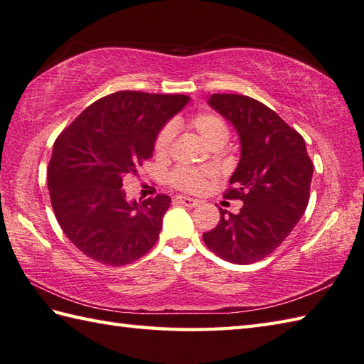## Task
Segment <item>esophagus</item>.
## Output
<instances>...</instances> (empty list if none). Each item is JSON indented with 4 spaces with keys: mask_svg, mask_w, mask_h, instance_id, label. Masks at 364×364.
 Listing matches in <instances>:
<instances>
[{
    "mask_svg": "<svg viewBox=\"0 0 364 364\" xmlns=\"http://www.w3.org/2000/svg\"><path fill=\"white\" fill-rule=\"evenodd\" d=\"M175 200L178 203H181L188 208H196L198 205V200L191 198V197H184V196H178V197H175Z\"/></svg>",
    "mask_w": 364,
    "mask_h": 364,
    "instance_id": "obj_1",
    "label": "esophagus"
}]
</instances>
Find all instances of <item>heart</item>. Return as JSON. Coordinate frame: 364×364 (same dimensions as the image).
Returning a JSON list of instances; mask_svg holds the SVG:
<instances>
[{
  "label": "heart",
  "instance_id": "1",
  "mask_svg": "<svg viewBox=\"0 0 364 364\" xmlns=\"http://www.w3.org/2000/svg\"><path fill=\"white\" fill-rule=\"evenodd\" d=\"M186 125L196 131L200 136V139L210 146V149H215V146H222L228 142L230 139V128L227 122L223 120L220 115L213 112H202L197 114L194 117H191ZM175 129L172 125H166L162 128L156 139H154V153L156 156L164 158L170 150V145L173 141ZM211 176V172L208 170H197L191 167H176L172 175H170V183L175 188L188 192H200L206 186V180Z\"/></svg>",
  "mask_w": 364,
  "mask_h": 364
}]
</instances>
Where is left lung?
<instances>
[{
    "label": "left lung",
    "instance_id": "8db88e82",
    "mask_svg": "<svg viewBox=\"0 0 364 364\" xmlns=\"http://www.w3.org/2000/svg\"><path fill=\"white\" fill-rule=\"evenodd\" d=\"M208 105L239 136L241 158L225 197L244 205L237 214L220 210L203 241L222 259L252 264L272 253L304 215L313 162L304 137L266 105L236 94H214Z\"/></svg>",
    "mask_w": 364,
    "mask_h": 364
}]
</instances>
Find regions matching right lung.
Returning <instances> with one entry per match:
<instances>
[{
	"instance_id": "1",
	"label": "right lung",
	"mask_w": 364,
	"mask_h": 364,
	"mask_svg": "<svg viewBox=\"0 0 364 364\" xmlns=\"http://www.w3.org/2000/svg\"><path fill=\"white\" fill-rule=\"evenodd\" d=\"M189 100L115 92L86 107L56 139L48 164L51 206L89 258L125 266L156 244L170 197L129 202L123 180L153 156L158 133Z\"/></svg>"
}]
</instances>
